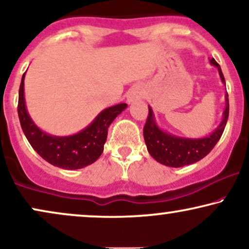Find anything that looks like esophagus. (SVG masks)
Listing matches in <instances>:
<instances>
[{"instance_id": "esophagus-1", "label": "esophagus", "mask_w": 249, "mask_h": 249, "mask_svg": "<svg viewBox=\"0 0 249 249\" xmlns=\"http://www.w3.org/2000/svg\"><path fill=\"white\" fill-rule=\"evenodd\" d=\"M142 95H143L142 89H141L140 87H134V88H132L130 92L127 93L126 101H127L128 105H132V103H134L135 101H138V100L141 99Z\"/></svg>"}]
</instances>
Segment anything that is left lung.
<instances>
[{
    "label": "left lung",
    "instance_id": "left-lung-1",
    "mask_svg": "<svg viewBox=\"0 0 249 249\" xmlns=\"http://www.w3.org/2000/svg\"><path fill=\"white\" fill-rule=\"evenodd\" d=\"M210 64L217 68L222 83L225 85L224 75L218 63L212 58ZM148 109L149 114L143 127V138L148 153L163 165L180 168L202 160L221 139L229 118V95L228 93L225 94V109L221 123L212 133L202 138H185L169 133L159 126L152 107L148 106Z\"/></svg>",
    "mask_w": 249,
    "mask_h": 249
}]
</instances>
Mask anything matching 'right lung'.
Returning <instances> with one entry per match:
<instances>
[{
    "label": "right lung",
    "instance_id": "1",
    "mask_svg": "<svg viewBox=\"0 0 249 249\" xmlns=\"http://www.w3.org/2000/svg\"><path fill=\"white\" fill-rule=\"evenodd\" d=\"M25 73L19 87L18 116L25 137L33 149L45 161L61 169H83L95 162L103 153L109 125L127 108L126 103H119L102 110L89 125L78 133L65 137L49 134L41 130L28 114L24 93Z\"/></svg>",
    "mask_w": 249,
    "mask_h": 249
}]
</instances>
